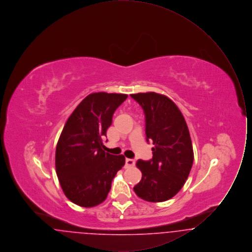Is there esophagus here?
Instances as JSON below:
<instances>
[{"instance_id": "34e87169", "label": "esophagus", "mask_w": 252, "mask_h": 252, "mask_svg": "<svg viewBox=\"0 0 252 252\" xmlns=\"http://www.w3.org/2000/svg\"><path fill=\"white\" fill-rule=\"evenodd\" d=\"M135 165V160L133 158H126V168L133 167Z\"/></svg>"}]
</instances>
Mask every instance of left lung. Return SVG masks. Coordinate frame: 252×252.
Returning <instances> with one entry per match:
<instances>
[{
  "label": "left lung",
  "instance_id": "obj_1",
  "mask_svg": "<svg viewBox=\"0 0 252 252\" xmlns=\"http://www.w3.org/2000/svg\"><path fill=\"white\" fill-rule=\"evenodd\" d=\"M144 109L146 141H152L153 158L139 159L142 180L134 192L149 202H162L180 192L193 161L192 141L185 119L167 96L156 93L131 94Z\"/></svg>",
  "mask_w": 252,
  "mask_h": 252
}]
</instances>
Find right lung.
I'll use <instances>...</instances> for the list:
<instances>
[{
    "label": "right lung",
    "mask_w": 252,
    "mask_h": 252,
    "mask_svg": "<svg viewBox=\"0 0 252 252\" xmlns=\"http://www.w3.org/2000/svg\"><path fill=\"white\" fill-rule=\"evenodd\" d=\"M126 98L123 94H91L66 122L57 144L56 170L60 186L72 203L85 208L102 203L125 165L123 155L102 149V137L107 135L114 111Z\"/></svg>",
    "instance_id": "add662e5"
}]
</instances>
